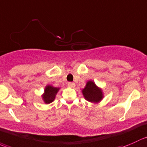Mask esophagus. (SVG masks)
Returning a JSON list of instances; mask_svg holds the SVG:
<instances>
[{
	"label": "esophagus",
	"instance_id": "esophagus-1",
	"mask_svg": "<svg viewBox=\"0 0 147 147\" xmlns=\"http://www.w3.org/2000/svg\"><path fill=\"white\" fill-rule=\"evenodd\" d=\"M68 86L70 87V88H74V87L75 86V84L74 83V82H68Z\"/></svg>",
	"mask_w": 147,
	"mask_h": 147
}]
</instances>
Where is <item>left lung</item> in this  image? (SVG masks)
I'll return each instance as SVG.
<instances>
[{
    "label": "left lung",
    "instance_id": "left-lung-1",
    "mask_svg": "<svg viewBox=\"0 0 147 147\" xmlns=\"http://www.w3.org/2000/svg\"><path fill=\"white\" fill-rule=\"evenodd\" d=\"M82 92L85 99L89 102H98L102 98V90L92 81H88L87 82L86 86Z\"/></svg>",
    "mask_w": 147,
    "mask_h": 147
}]
</instances>
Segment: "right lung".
I'll return each mask as SVG.
<instances>
[{"instance_id": "add662e5", "label": "right lung", "mask_w": 147, "mask_h": 147, "mask_svg": "<svg viewBox=\"0 0 147 147\" xmlns=\"http://www.w3.org/2000/svg\"><path fill=\"white\" fill-rule=\"evenodd\" d=\"M59 90V88H55V87H52L51 85H47L46 87V88H45V94L42 96L45 103L48 104L52 102L55 100V95L57 93Z\"/></svg>"}]
</instances>
